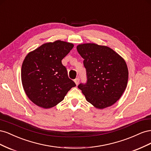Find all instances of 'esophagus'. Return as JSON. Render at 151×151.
<instances>
[{
	"mask_svg": "<svg viewBox=\"0 0 151 151\" xmlns=\"http://www.w3.org/2000/svg\"><path fill=\"white\" fill-rule=\"evenodd\" d=\"M74 82H75L77 86V85H78L79 83V78H76V79L74 80Z\"/></svg>",
	"mask_w": 151,
	"mask_h": 151,
	"instance_id": "obj_1",
	"label": "esophagus"
}]
</instances>
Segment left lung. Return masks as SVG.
Masks as SVG:
<instances>
[{"mask_svg":"<svg viewBox=\"0 0 151 151\" xmlns=\"http://www.w3.org/2000/svg\"><path fill=\"white\" fill-rule=\"evenodd\" d=\"M77 50L84 60L88 81L78 88L87 101L98 109L112 106L127 88L129 70L119 54L107 46L83 43Z\"/></svg>","mask_w":151,"mask_h":151,"instance_id":"1","label":"left lung"}]
</instances>
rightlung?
Returning a JSON list of instances; mask_svg holds the SVG:
<instances>
[{
	"instance_id": "1",
	"label": "right lung",
	"mask_w": 151,
	"mask_h": 151,
	"mask_svg": "<svg viewBox=\"0 0 151 151\" xmlns=\"http://www.w3.org/2000/svg\"><path fill=\"white\" fill-rule=\"evenodd\" d=\"M73 47L71 43L57 40L43 44L26 56L21 67L22 84L36 105L45 109L56 106L76 86L62 63Z\"/></svg>"
}]
</instances>
